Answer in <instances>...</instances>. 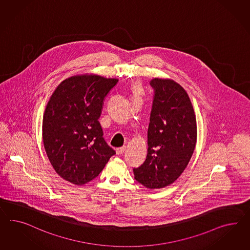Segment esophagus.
<instances>
[{"instance_id": "1", "label": "esophagus", "mask_w": 250, "mask_h": 250, "mask_svg": "<svg viewBox=\"0 0 250 250\" xmlns=\"http://www.w3.org/2000/svg\"><path fill=\"white\" fill-rule=\"evenodd\" d=\"M125 148H126L125 146H122V147H119V148H116V154L117 155H121L125 151Z\"/></svg>"}]
</instances>
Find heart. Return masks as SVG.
<instances>
[{
	"mask_svg": "<svg viewBox=\"0 0 250 250\" xmlns=\"http://www.w3.org/2000/svg\"><path fill=\"white\" fill-rule=\"evenodd\" d=\"M134 90H135V92H138L140 90V86L138 84H135L134 85Z\"/></svg>",
	"mask_w": 250,
	"mask_h": 250,
	"instance_id": "1",
	"label": "heart"
}]
</instances>
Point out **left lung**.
<instances>
[{"label": "left lung", "mask_w": 250, "mask_h": 250, "mask_svg": "<svg viewBox=\"0 0 250 250\" xmlns=\"http://www.w3.org/2000/svg\"><path fill=\"white\" fill-rule=\"evenodd\" d=\"M154 99L147 155L134 168L135 180L150 189L166 188L181 176L196 147V120L186 90L170 79L150 81Z\"/></svg>", "instance_id": "obj_1"}]
</instances>
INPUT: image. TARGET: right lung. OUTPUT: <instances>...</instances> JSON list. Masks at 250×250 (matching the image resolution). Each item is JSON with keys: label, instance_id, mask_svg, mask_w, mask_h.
I'll return each mask as SVG.
<instances>
[{"label": "right lung", "instance_id": "right-lung-1", "mask_svg": "<svg viewBox=\"0 0 250 250\" xmlns=\"http://www.w3.org/2000/svg\"><path fill=\"white\" fill-rule=\"evenodd\" d=\"M118 80L95 74L69 77L57 86L42 119V141L55 172L82 186L101 173L115 151L98 121L104 101Z\"/></svg>", "mask_w": 250, "mask_h": 250}]
</instances>
